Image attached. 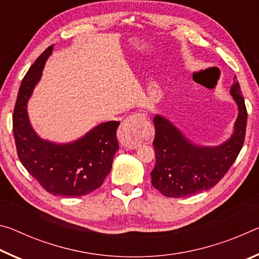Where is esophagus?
Wrapping results in <instances>:
<instances>
[{"label": "esophagus", "mask_w": 259, "mask_h": 259, "mask_svg": "<svg viewBox=\"0 0 259 259\" xmlns=\"http://www.w3.org/2000/svg\"><path fill=\"white\" fill-rule=\"evenodd\" d=\"M146 119L144 114L135 113L126 117L120 125L117 137L124 147L137 148L145 139Z\"/></svg>", "instance_id": "34e87169"}]
</instances>
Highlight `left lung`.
<instances>
[{
    "label": "left lung",
    "mask_w": 259,
    "mask_h": 259,
    "mask_svg": "<svg viewBox=\"0 0 259 259\" xmlns=\"http://www.w3.org/2000/svg\"><path fill=\"white\" fill-rule=\"evenodd\" d=\"M230 94L238 105L233 134L216 146H202L188 139L171 121L156 114L153 117L156 162L152 185L168 198H185L212 188L229 171L243 146L247 108L234 77Z\"/></svg>",
    "instance_id": "left-lung-1"
}]
</instances>
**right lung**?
I'll use <instances>...</instances> for the list:
<instances>
[{
    "mask_svg": "<svg viewBox=\"0 0 259 259\" xmlns=\"http://www.w3.org/2000/svg\"><path fill=\"white\" fill-rule=\"evenodd\" d=\"M50 46L35 60L21 81L12 116L17 153L25 169L54 195L77 198L102 186L119 150L116 130L120 122H103L74 142L55 143L42 139L29 122L27 104L41 80Z\"/></svg>",
    "mask_w": 259,
    "mask_h": 259,
    "instance_id": "right-lung-1",
    "label": "right lung"
}]
</instances>
